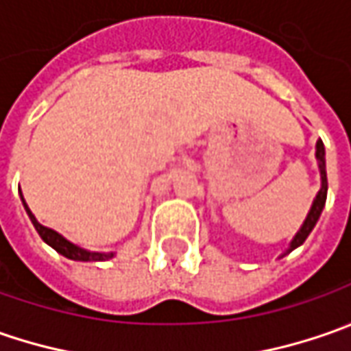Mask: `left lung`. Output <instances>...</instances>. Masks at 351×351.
Returning a JSON list of instances; mask_svg holds the SVG:
<instances>
[{
  "instance_id": "1",
  "label": "left lung",
  "mask_w": 351,
  "mask_h": 351,
  "mask_svg": "<svg viewBox=\"0 0 351 351\" xmlns=\"http://www.w3.org/2000/svg\"><path fill=\"white\" fill-rule=\"evenodd\" d=\"M317 164H318V171H320V189H318L317 197H315V201H313V205H311V210L306 213V219L301 224V228L297 230V234L293 236V240L289 242V248L285 250L283 254H281V258L283 256H287L289 252H293L295 248H299L301 244H303L304 240H306V236L313 232V228L317 226L318 219H320V213L324 209V203H326V193H328V180H326V158H324V144L322 141H317Z\"/></svg>"
}]
</instances>
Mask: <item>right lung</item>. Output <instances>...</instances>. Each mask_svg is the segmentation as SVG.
I'll list each match as a JSON object with an SVG mask.
<instances>
[{
    "label": "right lung",
    "mask_w": 351,
    "mask_h": 351,
    "mask_svg": "<svg viewBox=\"0 0 351 351\" xmlns=\"http://www.w3.org/2000/svg\"><path fill=\"white\" fill-rule=\"evenodd\" d=\"M21 201H23V207L27 210V215H29V219H31V223L36 228V232L40 234V238L47 242L50 248H54L58 254H62L64 258L74 260V262H105V260L115 258L117 252H91V250L82 248V246H77L74 242L66 240L60 232H56V230H52V228H48V226L36 221V217L33 215V210L29 209V205L25 203L23 195H21Z\"/></svg>",
    "instance_id": "add662e5"
}]
</instances>
